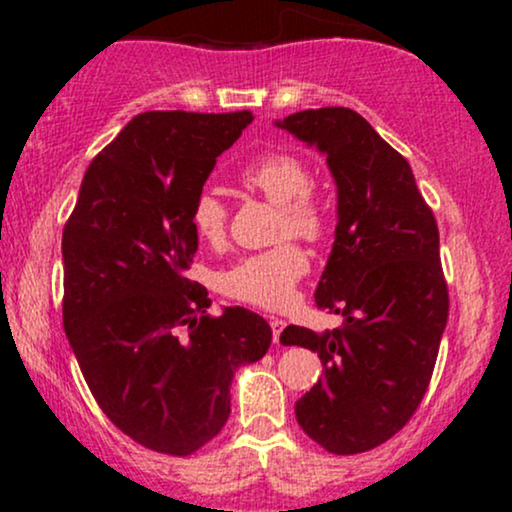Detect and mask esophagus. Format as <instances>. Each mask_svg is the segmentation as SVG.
Wrapping results in <instances>:
<instances>
[{
  "label": "esophagus",
  "mask_w": 512,
  "mask_h": 512,
  "mask_svg": "<svg viewBox=\"0 0 512 512\" xmlns=\"http://www.w3.org/2000/svg\"><path fill=\"white\" fill-rule=\"evenodd\" d=\"M269 325H272V334H274V344H279L281 339V332H284L286 322L281 320V317H269Z\"/></svg>",
  "instance_id": "obj_1"
}]
</instances>
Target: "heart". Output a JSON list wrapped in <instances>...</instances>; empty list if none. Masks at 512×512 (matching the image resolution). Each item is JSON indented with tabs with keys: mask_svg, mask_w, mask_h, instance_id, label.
Returning <instances> with one entry per match:
<instances>
[{
	"mask_svg": "<svg viewBox=\"0 0 512 512\" xmlns=\"http://www.w3.org/2000/svg\"><path fill=\"white\" fill-rule=\"evenodd\" d=\"M240 182L281 209L279 236L317 240L327 231V211L310 195L315 180L301 158L291 154H264L248 163ZM228 209L211 190H202L190 207V226L204 243H219L226 233ZM308 274V257L296 243L240 257L221 272L219 289L228 298L257 308L279 310L293 301L298 281Z\"/></svg>",
	"mask_w": 512,
	"mask_h": 512,
	"instance_id": "1",
	"label": "heart"
}]
</instances>
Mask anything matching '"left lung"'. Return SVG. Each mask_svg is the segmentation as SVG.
Wrapping results in <instances>:
<instances>
[{
  "mask_svg": "<svg viewBox=\"0 0 512 512\" xmlns=\"http://www.w3.org/2000/svg\"><path fill=\"white\" fill-rule=\"evenodd\" d=\"M276 127L317 146L337 182L334 245L315 303L344 322L281 332L325 366L296 419L327 452L356 455L395 436L431 383L450 308L438 226L407 158L356 110H303Z\"/></svg>",
  "mask_w": 512,
  "mask_h": 512,
  "instance_id": "8db88e82",
  "label": "left lung"
}]
</instances>
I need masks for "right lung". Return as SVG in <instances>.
<instances>
[{
  "label": "right lung",
  "mask_w": 512,
  "mask_h": 512,
  "mask_svg": "<svg viewBox=\"0 0 512 512\" xmlns=\"http://www.w3.org/2000/svg\"><path fill=\"white\" fill-rule=\"evenodd\" d=\"M250 122V110L137 115L91 161L62 233V320L88 390L163 455H192L221 431L233 373L272 344L264 317L238 305L209 315L207 289L185 276L192 202Z\"/></svg>",
  "instance_id": "add662e5"
}]
</instances>
